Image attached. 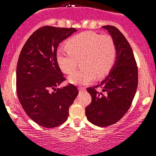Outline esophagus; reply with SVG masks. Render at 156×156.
<instances>
[{
    "instance_id": "obj_1",
    "label": "esophagus",
    "mask_w": 156,
    "mask_h": 156,
    "mask_svg": "<svg viewBox=\"0 0 156 156\" xmlns=\"http://www.w3.org/2000/svg\"><path fill=\"white\" fill-rule=\"evenodd\" d=\"M85 90H86V88H85V87H79L80 91H84Z\"/></svg>"
}]
</instances>
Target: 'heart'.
Here are the masks:
<instances>
[{
  "label": "heart",
  "instance_id": "obj_1",
  "mask_svg": "<svg viewBox=\"0 0 156 156\" xmlns=\"http://www.w3.org/2000/svg\"><path fill=\"white\" fill-rule=\"evenodd\" d=\"M66 45L68 48H60L57 51V62L62 71L72 73L80 60L83 67L69 76V81L73 84H87L96 76H104L115 63L116 48L108 35L83 32L69 40Z\"/></svg>",
  "mask_w": 156,
  "mask_h": 156
}]
</instances>
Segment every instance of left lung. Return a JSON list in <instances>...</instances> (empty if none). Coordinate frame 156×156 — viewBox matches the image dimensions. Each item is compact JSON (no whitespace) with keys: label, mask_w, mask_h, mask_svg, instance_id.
<instances>
[{"label":"left lung","mask_w":156,"mask_h":156,"mask_svg":"<svg viewBox=\"0 0 156 156\" xmlns=\"http://www.w3.org/2000/svg\"><path fill=\"white\" fill-rule=\"evenodd\" d=\"M102 28L115 42L116 60L104 80L87 89L92 101L85 113L89 122L104 127L115 124L129 110L137 91L138 71L133 50L123 34L113 26Z\"/></svg>","instance_id":"obj_1"}]
</instances>
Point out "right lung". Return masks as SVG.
I'll return each instance as SVG.
<instances>
[{
    "mask_svg": "<svg viewBox=\"0 0 156 156\" xmlns=\"http://www.w3.org/2000/svg\"><path fill=\"white\" fill-rule=\"evenodd\" d=\"M77 31L74 28L43 27L32 34L19 55L16 90L19 102L32 120L53 128L62 124L79 94L69 84L57 88L66 78L57 62L59 44Z\"/></svg>",
    "mask_w": 156,
    "mask_h": 156,
    "instance_id": "add662e5",
    "label": "right lung"
}]
</instances>
